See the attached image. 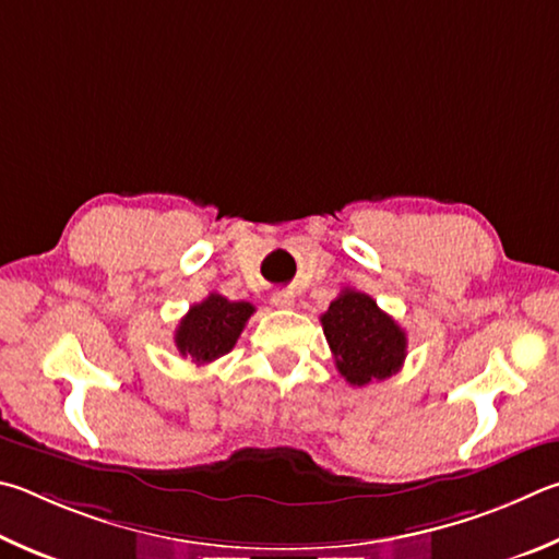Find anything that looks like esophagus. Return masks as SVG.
<instances>
[{
	"label": "esophagus",
	"mask_w": 559,
	"mask_h": 559,
	"mask_svg": "<svg viewBox=\"0 0 559 559\" xmlns=\"http://www.w3.org/2000/svg\"><path fill=\"white\" fill-rule=\"evenodd\" d=\"M270 301H272V307H277V309H292L295 307V295H292V292H272V297H270Z\"/></svg>",
	"instance_id": "obj_1"
}]
</instances>
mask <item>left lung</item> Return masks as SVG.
I'll use <instances>...</instances> for the list:
<instances>
[{
  "label": "left lung",
  "mask_w": 559,
  "mask_h": 559,
  "mask_svg": "<svg viewBox=\"0 0 559 559\" xmlns=\"http://www.w3.org/2000/svg\"><path fill=\"white\" fill-rule=\"evenodd\" d=\"M321 326L346 383L364 388L403 368L407 356L405 331L364 292H341L326 314H321Z\"/></svg>",
  "instance_id": "8db88e82"
}]
</instances>
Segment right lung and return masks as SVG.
Listing matches in <instances>:
<instances>
[{
    "mask_svg": "<svg viewBox=\"0 0 559 559\" xmlns=\"http://www.w3.org/2000/svg\"><path fill=\"white\" fill-rule=\"evenodd\" d=\"M254 314L250 301H230L223 295H209L189 309L176 326L174 344L183 358L195 366H209L228 354L240 338L245 324Z\"/></svg>",
    "mask_w": 559,
    "mask_h": 559,
    "instance_id": "1",
    "label": "right lung"
}]
</instances>
